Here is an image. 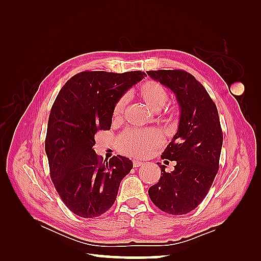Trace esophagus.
<instances>
[{
  "label": "esophagus",
  "mask_w": 261,
  "mask_h": 261,
  "mask_svg": "<svg viewBox=\"0 0 261 261\" xmlns=\"http://www.w3.org/2000/svg\"><path fill=\"white\" fill-rule=\"evenodd\" d=\"M133 165H134V168H139V167H141V165H143V162H140L138 160H134Z\"/></svg>",
  "instance_id": "esophagus-1"
}]
</instances>
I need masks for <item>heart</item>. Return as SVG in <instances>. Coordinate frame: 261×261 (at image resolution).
<instances>
[{
    "label": "heart",
    "mask_w": 261,
    "mask_h": 261,
    "mask_svg": "<svg viewBox=\"0 0 261 261\" xmlns=\"http://www.w3.org/2000/svg\"><path fill=\"white\" fill-rule=\"evenodd\" d=\"M136 96L153 111H159L169 99V93L165 87L154 81H149L140 85L136 89ZM126 107V99L121 98L116 102L113 110V117L120 120ZM171 121L175 115V110L170 109L167 112ZM162 144V137L155 129L148 130H126L118 137L117 146L124 154L132 156H145Z\"/></svg>",
    "instance_id": "heart-1"
}]
</instances>
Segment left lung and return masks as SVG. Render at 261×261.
Instances as JSON below:
<instances>
[{
  "label": "left lung",
  "mask_w": 261,
  "mask_h": 261,
  "mask_svg": "<svg viewBox=\"0 0 261 261\" xmlns=\"http://www.w3.org/2000/svg\"><path fill=\"white\" fill-rule=\"evenodd\" d=\"M147 74L174 92L180 108L177 133L161 155L176 164L172 172L159 165L161 176L149 188V197L164 212L186 215L204 199L219 170L223 133L218 109L204 87L186 70Z\"/></svg>",
  "instance_id": "left-lung-1"
}]
</instances>
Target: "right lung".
Listing matches in <instances>:
<instances>
[{"instance_id":"1","label":"right lung","mask_w":261,"mask_h":261,"mask_svg":"<svg viewBox=\"0 0 261 261\" xmlns=\"http://www.w3.org/2000/svg\"><path fill=\"white\" fill-rule=\"evenodd\" d=\"M141 70L123 74L82 72L62 87L52 106L45 137L50 176L65 206L82 218L107 212L133 162L122 155L109 161L93 150L94 135L111 128L116 102L143 78Z\"/></svg>"}]
</instances>
